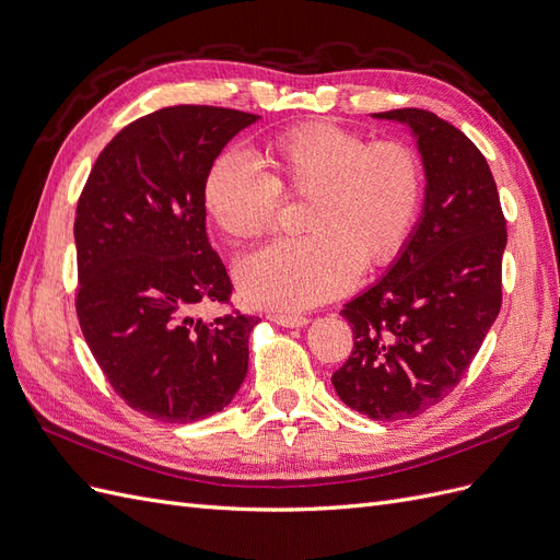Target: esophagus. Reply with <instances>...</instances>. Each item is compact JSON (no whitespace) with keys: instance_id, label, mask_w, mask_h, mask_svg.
Instances as JSON below:
<instances>
[{"instance_id":"obj_1","label":"esophagus","mask_w":560,"mask_h":560,"mask_svg":"<svg viewBox=\"0 0 560 560\" xmlns=\"http://www.w3.org/2000/svg\"><path fill=\"white\" fill-rule=\"evenodd\" d=\"M268 319L276 322V325H280V327H287V329H299V327H306L308 325V317H303V315L273 313V315H268Z\"/></svg>"}]
</instances>
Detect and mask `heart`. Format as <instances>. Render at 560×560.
Listing matches in <instances>:
<instances>
[{
    "label": "heart",
    "mask_w": 560,
    "mask_h": 560,
    "mask_svg": "<svg viewBox=\"0 0 560 560\" xmlns=\"http://www.w3.org/2000/svg\"><path fill=\"white\" fill-rule=\"evenodd\" d=\"M266 173L245 151L219 156L202 186L212 222L233 238L276 222L280 191L308 196L303 238H278L235 264L252 306L306 311L346 294L362 264L385 266L409 243L422 202V165L399 142L366 144L336 124H303L266 147Z\"/></svg>",
    "instance_id": "1"
}]
</instances>
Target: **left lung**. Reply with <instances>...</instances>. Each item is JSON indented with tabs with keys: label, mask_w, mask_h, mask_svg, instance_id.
I'll list each match as a JSON object with an SVG mask.
<instances>
[{
	"label": "left lung",
	"mask_w": 560,
	"mask_h": 560,
	"mask_svg": "<svg viewBox=\"0 0 560 560\" xmlns=\"http://www.w3.org/2000/svg\"><path fill=\"white\" fill-rule=\"evenodd\" d=\"M371 116L409 128L425 198L385 276L343 306L354 348L331 383L350 409L404 420L460 383L493 327L506 222L493 173L465 132L425 109Z\"/></svg>",
	"instance_id": "obj_1"
}]
</instances>
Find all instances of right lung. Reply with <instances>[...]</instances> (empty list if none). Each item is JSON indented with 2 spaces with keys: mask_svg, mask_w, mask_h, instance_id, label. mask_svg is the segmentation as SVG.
Instances as JSON below:
<instances>
[{
  "mask_svg": "<svg viewBox=\"0 0 560 560\" xmlns=\"http://www.w3.org/2000/svg\"><path fill=\"white\" fill-rule=\"evenodd\" d=\"M261 116L165 107L126 126L97 156L77 206V315L109 385L161 422L208 418L247 376L257 317L191 313L226 303L231 280L206 231L214 159Z\"/></svg>",
  "mask_w": 560,
  "mask_h": 560,
  "instance_id": "obj_1",
  "label": "right lung"
}]
</instances>
